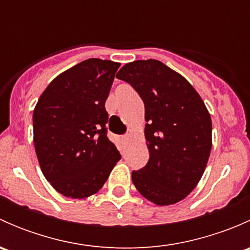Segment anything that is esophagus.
I'll return each instance as SVG.
<instances>
[{
    "label": "esophagus",
    "instance_id": "esophagus-1",
    "mask_svg": "<svg viewBox=\"0 0 250 250\" xmlns=\"http://www.w3.org/2000/svg\"><path fill=\"white\" fill-rule=\"evenodd\" d=\"M128 139H129V135H122V137H121V140H122L123 144L127 143Z\"/></svg>",
    "mask_w": 250,
    "mask_h": 250
}]
</instances>
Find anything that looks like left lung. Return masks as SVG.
I'll use <instances>...</instances> for the list:
<instances>
[{
  "instance_id": "left-lung-1",
  "label": "left lung",
  "mask_w": 250,
  "mask_h": 250,
  "mask_svg": "<svg viewBox=\"0 0 250 250\" xmlns=\"http://www.w3.org/2000/svg\"><path fill=\"white\" fill-rule=\"evenodd\" d=\"M117 78L129 83L145 105L150 158L132 180L146 200L169 206L184 200L202 178L211 150V120L195 88L155 59L128 62Z\"/></svg>"
}]
</instances>
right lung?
<instances>
[{
  "mask_svg": "<svg viewBox=\"0 0 250 250\" xmlns=\"http://www.w3.org/2000/svg\"><path fill=\"white\" fill-rule=\"evenodd\" d=\"M120 62L87 59L48 84L34 110V144L44 178L59 193H97L121 160L107 138L105 102Z\"/></svg>",
  "mask_w": 250,
  "mask_h": 250,
  "instance_id": "add662e5",
  "label": "right lung"
}]
</instances>
